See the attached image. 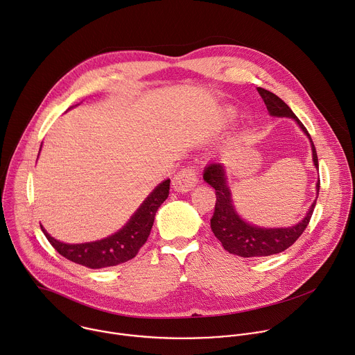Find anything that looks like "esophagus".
<instances>
[{
  "label": "esophagus",
  "mask_w": 355,
  "mask_h": 355,
  "mask_svg": "<svg viewBox=\"0 0 355 355\" xmlns=\"http://www.w3.org/2000/svg\"><path fill=\"white\" fill-rule=\"evenodd\" d=\"M198 183V172L196 168H184L178 172L172 180V186L176 191L187 193Z\"/></svg>",
  "instance_id": "34e87169"
}]
</instances>
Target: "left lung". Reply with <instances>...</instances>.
<instances>
[{
	"instance_id": "1",
	"label": "left lung",
	"mask_w": 355,
	"mask_h": 355,
	"mask_svg": "<svg viewBox=\"0 0 355 355\" xmlns=\"http://www.w3.org/2000/svg\"><path fill=\"white\" fill-rule=\"evenodd\" d=\"M257 92L264 101L270 116L294 119L297 124L301 127V130L308 135L311 141V147H312L313 164L318 169L319 164H318L315 146L312 143V138L308 130L301 123V120L294 114V112L290 109V106L284 101H281L272 92L263 88H257ZM202 179L211 187L216 189V196H217L214 216L211 218V230L217 236V239L223 243L225 250L241 257L271 256L279 252H284L291 245H294L295 241L302 235V232L308 227L309 220L313 214L316 200L309 207L306 216L297 225L288 227V228H260L246 223L243 218L239 217L234 205L231 189L227 180L228 179L227 172L223 164L208 165L204 171ZM319 189H320V180H318L316 183V194H319Z\"/></svg>"
}]
</instances>
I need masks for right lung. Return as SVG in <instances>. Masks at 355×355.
<instances>
[{
  "instance_id": "1",
  "label": "right lung",
  "mask_w": 355,
  "mask_h": 355,
  "mask_svg": "<svg viewBox=\"0 0 355 355\" xmlns=\"http://www.w3.org/2000/svg\"><path fill=\"white\" fill-rule=\"evenodd\" d=\"M169 179L159 183L134 212L128 223L120 231L105 239L71 245L54 239L44 231L43 227L42 231L51 246L62 257L71 261L89 268L117 266L135 257L141 246L147 242L154 225L157 211L169 196Z\"/></svg>"
}]
</instances>
